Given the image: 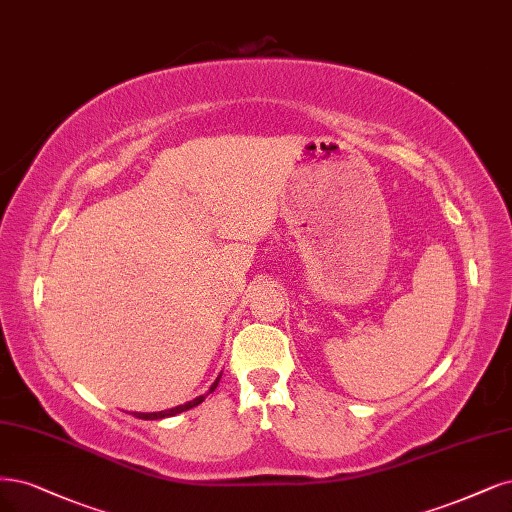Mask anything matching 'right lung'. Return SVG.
Wrapping results in <instances>:
<instances>
[{
	"label": "right lung",
	"instance_id": "1",
	"mask_svg": "<svg viewBox=\"0 0 512 512\" xmlns=\"http://www.w3.org/2000/svg\"><path fill=\"white\" fill-rule=\"evenodd\" d=\"M220 377H222V375H220ZM220 377L214 381V385H211L209 392L216 390V385H218ZM205 396H207V394H205ZM205 396H199V398L190 400V402H186V404H180V407H173V409H169V411H161V413H133V415L139 417V419H163V417H173V415H178V413H182V411H188V409H192V407H197V404H201V402L205 400Z\"/></svg>",
	"mask_w": 512,
	"mask_h": 512
}]
</instances>
